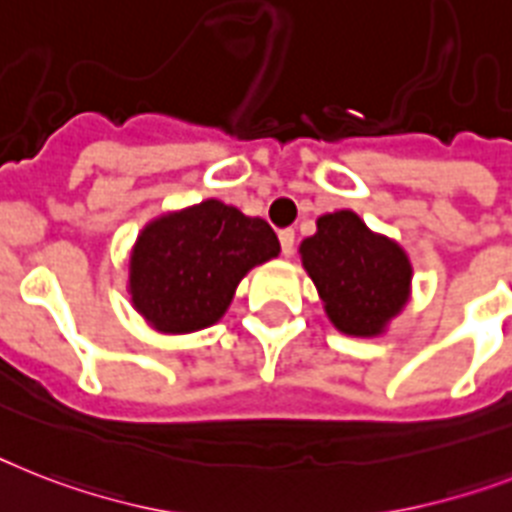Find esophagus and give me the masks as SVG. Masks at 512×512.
Returning a JSON list of instances; mask_svg holds the SVG:
<instances>
[{"instance_id": "esophagus-1", "label": "esophagus", "mask_w": 512, "mask_h": 512, "mask_svg": "<svg viewBox=\"0 0 512 512\" xmlns=\"http://www.w3.org/2000/svg\"><path fill=\"white\" fill-rule=\"evenodd\" d=\"M278 242H281V249H284V255H292V249H294V228H284V231H278Z\"/></svg>"}]
</instances>
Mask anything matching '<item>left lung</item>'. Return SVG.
<instances>
[{
  "label": "left lung",
  "mask_w": 512,
  "mask_h": 512,
  "mask_svg": "<svg viewBox=\"0 0 512 512\" xmlns=\"http://www.w3.org/2000/svg\"><path fill=\"white\" fill-rule=\"evenodd\" d=\"M313 236L299 244V260L313 278L328 321L347 336L386 334L405 310L413 289V265L400 244L365 226L352 210L315 220Z\"/></svg>",
  "instance_id": "8db88e82"
}]
</instances>
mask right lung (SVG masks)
<instances>
[{
    "label": "right lung",
    "mask_w": 512,
    "mask_h": 512,
    "mask_svg": "<svg viewBox=\"0 0 512 512\" xmlns=\"http://www.w3.org/2000/svg\"><path fill=\"white\" fill-rule=\"evenodd\" d=\"M281 244L263 218L202 199L152 218L128 255L134 310L160 334H194L218 323L236 286Z\"/></svg>",
    "instance_id": "1"
}]
</instances>
